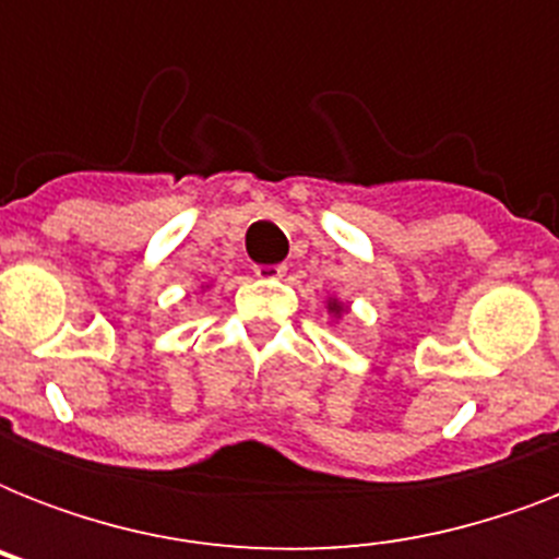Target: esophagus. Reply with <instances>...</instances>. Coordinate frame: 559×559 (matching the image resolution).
<instances>
[{
  "mask_svg": "<svg viewBox=\"0 0 559 559\" xmlns=\"http://www.w3.org/2000/svg\"><path fill=\"white\" fill-rule=\"evenodd\" d=\"M284 272H287V266H284V263H272V266H266V263H258V266H254V275H258V278H281Z\"/></svg>",
  "mask_w": 559,
  "mask_h": 559,
  "instance_id": "obj_1",
  "label": "esophagus"
}]
</instances>
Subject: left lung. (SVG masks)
<instances>
[{
	"label": "left lung",
	"mask_w": 559,
	"mask_h": 559,
	"mask_svg": "<svg viewBox=\"0 0 559 559\" xmlns=\"http://www.w3.org/2000/svg\"><path fill=\"white\" fill-rule=\"evenodd\" d=\"M328 313L342 316L345 313V305H342V301H336V298H331V301H328Z\"/></svg>",
	"instance_id": "8db88e82"
}]
</instances>
